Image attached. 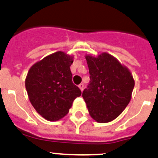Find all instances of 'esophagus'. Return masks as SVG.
I'll use <instances>...</instances> for the list:
<instances>
[{"mask_svg":"<svg viewBox=\"0 0 158 158\" xmlns=\"http://www.w3.org/2000/svg\"><path fill=\"white\" fill-rule=\"evenodd\" d=\"M78 87L80 88V89H81V92H83V90H84V84H79Z\"/></svg>","mask_w":158,"mask_h":158,"instance_id":"obj_1","label":"esophagus"}]
</instances>
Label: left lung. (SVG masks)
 Returning a JSON list of instances; mask_svg holds the SVG:
<instances>
[{
    "mask_svg": "<svg viewBox=\"0 0 158 158\" xmlns=\"http://www.w3.org/2000/svg\"><path fill=\"white\" fill-rule=\"evenodd\" d=\"M90 82L82 96L89 115L98 123L112 121L132 97L135 81L128 68L108 52L85 56Z\"/></svg>",
    "mask_w": 158,
    "mask_h": 158,
    "instance_id": "8db88e82",
    "label": "left lung"
}]
</instances>
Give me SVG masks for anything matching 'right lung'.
Listing matches in <instances>:
<instances>
[{"label":"right lung","mask_w":158,"mask_h":158,"mask_svg":"<svg viewBox=\"0 0 158 158\" xmlns=\"http://www.w3.org/2000/svg\"><path fill=\"white\" fill-rule=\"evenodd\" d=\"M74 56L58 51L30 68L25 88L32 106L46 120L56 121L69 113L81 91L72 83L70 66Z\"/></svg>","instance_id":"obj_1"}]
</instances>
